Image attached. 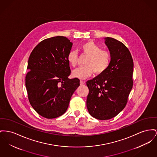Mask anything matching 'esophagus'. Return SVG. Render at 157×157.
I'll return each instance as SVG.
<instances>
[{
  "mask_svg": "<svg viewBox=\"0 0 157 157\" xmlns=\"http://www.w3.org/2000/svg\"><path fill=\"white\" fill-rule=\"evenodd\" d=\"M85 81H80V84L81 85H84L85 84Z\"/></svg>",
  "mask_w": 157,
  "mask_h": 157,
  "instance_id": "1",
  "label": "esophagus"
}]
</instances>
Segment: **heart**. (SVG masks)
I'll use <instances>...</instances> for the list:
<instances>
[{
    "label": "heart",
    "instance_id": "heart-1",
    "mask_svg": "<svg viewBox=\"0 0 157 157\" xmlns=\"http://www.w3.org/2000/svg\"><path fill=\"white\" fill-rule=\"evenodd\" d=\"M81 49L82 53L88 56L85 66L79 67L72 72V76L81 79L90 77L93 72L97 75L104 73L109 67L111 60V53L92 41H88L82 44ZM78 54L76 51H71L67 59L71 66L75 67L78 62Z\"/></svg>",
    "mask_w": 157,
    "mask_h": 157
}]
</instances>
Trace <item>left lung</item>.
Returning a JSON list of instances; mask_svg holds the SVG:
<instances>
[{
  "instance_id": "left-lung-1",
  "label": "left lung",
  "mask_w": 157,
  "mask_h": 157,
  "mask_svg": "<svg viewBox=\"0 0 157 157\" xmlns=\"http://www.w3.org/2000/svg\"><path fill=\"white\" fill-rule=\"evenodd\" d=\"M105 40L111 55L110 65L104 73L86 82L88 110L101 120L114 117L123 110L133 84V61L129 49L114 38Z\"/></svg>"
}]
</instances>
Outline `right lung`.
<instances>
[{
  "instance_id": "right-lung-1",
  "label": "right lung",
  "mask_w": 157,
  "mask_h": 157,
  "mask_svg": "<svg viewBox=\"0 0 157 157\" xmlns=\"http://www.w3.org/2000/svg\"><path fill=\"white\" fill-rule=\"evenodd\" d=\"M72 46L66 37H52L39 43L29 57L25 77L28 100L37 113L47 119L63 114L80 85L78 78H68L71 71L67 56Z\"/></svg>"
}]
</instances>
